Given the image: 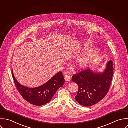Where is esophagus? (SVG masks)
Listing matches in <instances>:
<instances>
[{"instance_id": "obj_1", "label": "esophagus", "mask_w": 128, "mask_h": 128, "mask_svg": "<svg viewBox=\"0 0 128 128\" xmlns=\"http://www.w3.org/2000/svg\"><path fill=\"white\" fill-rule=\"evenodd\" d=\"M64 79H65V81H69V80H70L71 78L69 75H66L64 77Z\"/></svg>"}]
</instances>
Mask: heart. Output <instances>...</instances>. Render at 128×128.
I'll return each mask as SVG.
<instances>
[{
	"label": "heart",
	"mask_w": 128,
	"mask_h": 128,
	"mask_svg": "<svg viewBox=\"0 0 128 128\" xmlns=\"http://www.w3.org/2000/svg\"><path fill=\"white\" fill-rule=\"evenodd\" d=\"M93 51L92 48H88L84 55L78 58L76 65L78 69H84L90 64L92 60Z\"/></svg>",
	"instance_id": "1"
}]
</instances>
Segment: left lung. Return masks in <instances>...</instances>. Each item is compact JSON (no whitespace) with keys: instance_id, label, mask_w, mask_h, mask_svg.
I'll use <instances>...</instances> for the list:
<instances>
[{"instance_id":"8db88e82","label":"left lung","mask_w":128,"mask_h":128,"mask_svg":"<svg viewBox=\"0 0 128 128\" xmlns=\"http://www.w3.org/2000/svg\"><path fill=\"white\" fill-rule=\"evenodd\" d=\"M113 74L112 61H109L102 73L88 68L72 76L78 86L75 100L84 106H92L102 100L109 91Z\"/></svg>"}]
</instances>
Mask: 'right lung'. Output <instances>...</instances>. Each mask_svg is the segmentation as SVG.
Listing matches in <instances>:
<instances>
[{"mask_svg":"<svg viewBox=\"0 0 128 128\" xmlns=\"http://www.w3.org/2000/svg\"><path fill=\"white\" fill-rule=\"evenodd\" d=\"M12 75L16 88L23 98L30 103L36 106H42L50 102L57 90L65 82L62 72H59L44 84L30 88L21 84L16 80L12 69Z\"/></svg>","mask_w":128,"mask_h":128,"instance_id":"obj_1","label":"right lung"}]
</instances>
